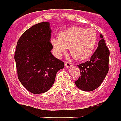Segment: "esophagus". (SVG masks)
<instances>
[{"label":"esophagus","mask_w":121,"mask_h":121,"mask_svg":"<svg viewBox=\"0 0 121 121\" xmlns=\"http://www.w3.org/2000/svg\"><path fill=\"white\" fill-rule=\"evenodd\" d=\"M65 66L66 68H69L72 66V63L69 62H65Z\"/></svg>","instance_id":"obj_1"}]
</instances>
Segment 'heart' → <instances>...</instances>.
Segmentation results:
<instances>
[{
	"mask_svg": "<svg viewBox=\"0 0 121 121\" xmlns=\"http://www.w3.org/2000/svg\"><path fill=\"white\" fill-rule=\"evenodd\" d=\"M55 54L61 56L68 48L78 60L88 59L92 54L97 42V33L94 29L71 27L59 33V38L51 40Z\"/></svg>",
	"mask_w": 121,
	"mask_h": 121,
	"instance_id": "heart-1",
	"label": "heart"
}]
</instances>
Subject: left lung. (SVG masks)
Instances as JSON below:
<instances>
[{"instance_id":"obj_1","label":"left lung","mask_w":121,"mask_h":121,"mask_svg":"<svg viewBox=\"0 0 121 121\" xmlns=\"http://www.w3.org/2000/svg\"><path fill=\"white\" fill-rule=\"evenodd\" d=\"M109 56L110 51L100 34L97 49L90 60L77 65L81 76L75 82V85L85 91H91L99 88L109 70Z\"/></svg>"}]
</instances>
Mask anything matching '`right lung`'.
<instances>
[{
    "label": "right lung",
    "instance_id": "add662e5",
    "mask_svg": "<svg viewBox=\"0 0 121 121\" xmlns=\"http://www.w3.org/2000/svg\"><path fill=\"white\" fill-rule=\"evenodd\" d=\"M50 23L43 22L31 26L19 38L15 52L18 80L34 94L46 92L54 83L57 71L64 62L52 54Z\"/></svg>",
    "mask_w": 121,
    "mask_h": 121
}]
</instances>
